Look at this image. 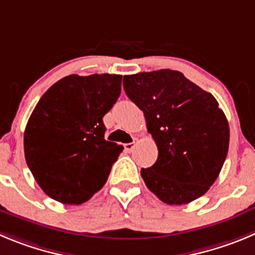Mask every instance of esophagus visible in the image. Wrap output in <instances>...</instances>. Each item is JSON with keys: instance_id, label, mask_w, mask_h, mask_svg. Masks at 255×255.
<instances>
[{"instance_id": "obj_1", "label": "esophagus", "mask_w": 255, "mask_h": 255, "mask_svg": "<svg viewBox=\"0 0 255 255\" xmlns=\"http://www.w3.org/2000/svg\"><path fill=\"white\" fill-rule=\"evenodd\" d=\"M134 147H135V142H130V143H126L125 144V149L127 152L133 151V148H134Z\"/></svg>"}]
</instances>
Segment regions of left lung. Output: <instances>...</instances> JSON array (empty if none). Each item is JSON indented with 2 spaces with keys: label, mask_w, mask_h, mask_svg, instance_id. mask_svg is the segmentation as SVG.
Listing matches in <instances>:
<instances>
[{
  "label": "left lung",
  "mask_w": 255,
  "mask_h": 255,
  "mask_svg": "<svg viewBox=\"0 0 255 255\" xmlns=\"http://www.w3.org/2000/svg\"><path fill=\"white\" fill-rule=\"evenodd\" d=\"M123 88L158 148L156 162L141 170L146 186L168 205L203 196L229 148V125L213 94L170 69L125 75Z\"/></svg>",
  "instance_id": "1"
}]
</instances>
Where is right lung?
I'll list each match as a JSON object with an SVG mask.
<instances>
[{"mask_svg":"<svg viewBox=\"0 0 255 255\" xmlns=\"http://www.w3.org/2000/svg\"><path fill=\"white\" fill-rule=\"evenodd\" d=\"M122 75L77 74L51 85L31 113L25 158L45 194L79 205L102 189L123 146L104 139V114L121 94Z\"/></svg>","mask_w":255,"mask_h":255,"instance_id":"right-lung-1","label":"right lung"}]
</instances>
